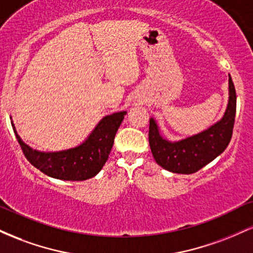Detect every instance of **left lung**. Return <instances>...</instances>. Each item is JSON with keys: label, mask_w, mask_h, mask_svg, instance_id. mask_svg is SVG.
<instances>
[{"label": "left lung", "mask_w": 253, "mask_h": 253, "mask_svg": "<svg viewBox=\"0 0 253 253\" xmlns=\"http://www.w3.org/2000/svg\"><path fill=\"white\" fill-rule=\"evenodd\" d=\"M237 95L233 81L228 76V102L222 118L207 129L177 141L162 135L158 125L150 119L149 143L157 164L173 173L196 172L220 156L228 146L236 119Z\"/></svg>", "instance_id": "left-lung-1"}]
</instances>
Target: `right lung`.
<instances>
[{"label": "right lung", "instance_id": "right-lung-1", "mask_svg": "<svg viewBox=\"0 0 253 253\" xmlns=\"http://www.w3.org/2000/svg\"><path fill=\"white\" fill-rule=\"evenodd\" d=\"M126 113V110H123L106 115L82 144L54 152L32 149L17 134L13 121L11 126L26 158L37 169L45 175L63 181H85L96 176L106 164L115 134Z\"/></svg>", "mask_w": 253, "mask_h": 253}]
</instances>
